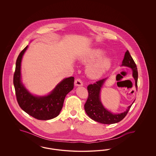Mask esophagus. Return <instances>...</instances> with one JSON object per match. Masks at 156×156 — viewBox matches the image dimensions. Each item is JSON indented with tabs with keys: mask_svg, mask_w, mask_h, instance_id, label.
Returning <instances> with one entry per match:
<instances>
[{
	"mask_svg": "<svg viewBox=\"0 0 156 156\" xmlns=\"http://www.w3.org/2000/svg\"><path fill=\"white\" fill-rule=\"evenodd\" d=\"M75 86H77V87L78 86H82V85H83V83H82V81L80 79L77 78L75 81Z\"/></svg>",
	"mask_w": 156,
	"mask_h": 156,
	"instance_id": "34e87169",
	"label": "esophagus"
}]
</instances>
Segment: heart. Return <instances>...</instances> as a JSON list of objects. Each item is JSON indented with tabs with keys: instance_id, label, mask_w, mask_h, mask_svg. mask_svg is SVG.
Returning a JSON list of instances; mask_svg holds the SVG:
<instances>
[{
	"instance_id": "obj_1",
	"label": "heart",
	"mask_w": 156,
	"mask_h": 156,
	"mask_svg": "<svg viewBox=\"0 0 156 156\" xmlns=\"http://www.w3.org/2000/svg\"><path fill=\"white\" fill-rule=\"evenodd\" d=\"M105 54L101 48H92L82 57L83 62H90L87 67V73L90 77L99 78L111 69L113 61L111 57L104 55Z\"/></svg>"
}]
</instances>
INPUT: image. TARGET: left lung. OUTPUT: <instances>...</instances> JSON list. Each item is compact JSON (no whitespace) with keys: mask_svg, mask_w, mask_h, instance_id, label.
Wrapping results in <instances>:
<instances>
[{"mask_svg":"<svg viewBox=\"0 0 156 156\" xmlns=\"http://www.w3.org/2000/svg\"><path fill=\"white\" fill-rule=\"evenodd\" d=\"M122 66L130 68L132 69V76L135 81V87L137 89L138 72L137 66L128 50L126 51ZM108 78L96 82L88 86V98L84 105L85 111L90 118L103 124H113L119 122L123 119L128 113L132 104L127 107L126 111L121 113H113L108 111L102 105L101 100V90Z\"/></svg>","mask_w":156,"mask_h":156,"instance_id":"8db88e82","label":"left lung"}]
</instances>
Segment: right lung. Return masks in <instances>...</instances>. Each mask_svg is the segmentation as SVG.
Listing matches in <instances>:
<instances>
[{
	"mask_svg": "<svg viewBox=\"0 0 156 156\" xmlns=\"http://www.w3.org/2000/svg\"><path fill=\"white\" fill-rule=\"evenodd\" d=\"M27 45L19 54L16 62L13 84L17 102L23 110L38 120H50L57 117L61 111L65 98L74 88V78L62 80L45 96H37L26 88L21 80V62Z\"/></svg>",
	"mask_w": 156,
	"mask_h": 156,
	"instance_id": "add662e5",
	"label": "right lung"
}]
</instances>
